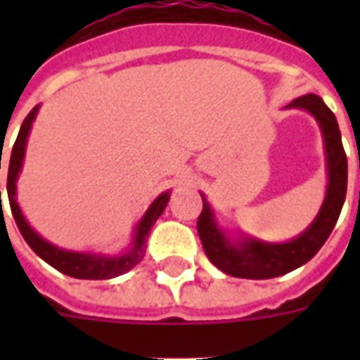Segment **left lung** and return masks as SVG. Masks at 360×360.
I'll use <instances>...</instances> for the list:
<instances>
[{"label": "left lung", "instance_id": "left-lung-1", "mask_svg": "<svg viewBox=\"0 0 360 360\" xmlns=\"http://www.w3.org/2000/svg\"><path fill=\"white\" fill-rule=\"evenodd\" d=\"M289 108H302L310 111L322 127L328 158V193L322 210L312 226L293 241L270 245V243L245 239L241 247H233L219 231L210 206L202 198V212L196 221V231L202 241V249L212 264L226 271L227 276L247 279H270L283 276L299 268L316 255L332 233L335 221L347 195V156L341 144V133L335 115L316 94L295 98Z\"/></svg>", "mask_w": 360, "mask_h": 360}]
</instances>
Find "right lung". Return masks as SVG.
<instances>
[{
	"mask_svg": "<svg viewBox=\"0 0 360 360\" xmlns=\"http://www.w3.org/2000/svg\"><path fill=\"white\" fill-rule=\"evenodd\" d=\"M38 108L30 111L27 115V119L22 121L20 125L19 136L13 144L11 158H9V172H7V196H9V206H11L13 218L17 221V227H19L20 235L25 237V241L28 243V247L34 250L38 257L46 260L48 264L53 266L56 270H59L65 276H71V278L77 279H110L115 278V276H121L125 274L131 268L141 262L144 258V243H146V237L150 235V229L156 224V219L162 216V212L165 210V204L169 200V193H164L160 195L152 202V206L148 208V212L144 214V218L139 224V229H136V237H134V247L133 250L121 258H98L90 257V255H81V252H69V250H61L58 247H53L50 243H46L40 237L32 231V227L28 226L27 219L22 218L20 214V208L17 200H15V181H17V175L20 172V165H22V158H25V144H27L28 131H30V125L34 121V115ZM0 169H1V156H0ZM1 195V191H0Z\"/></svg>",
	"mask_w": 360,
	"mask_h": 360,
	"instance_id": "right-lung-1",
	"label": "right lung"
}]
</instances>
